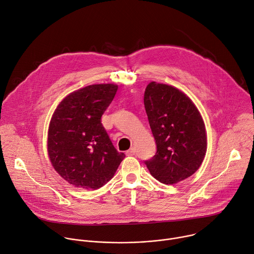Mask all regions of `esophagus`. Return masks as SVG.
Listing matches in <instances>:
<instances>
[{
	"mask_svg": "<svg viewBox=\"0 0 254 254\" xmlns=\"http://www.w3.org/2000/svg\"><path fill=\"white\" fill-rule=\"evenodd\" d=\"M127 155H134L135 154V149L133 147H131L130 149H128L127 152Z\"/></svg>",
	"mask_w": 254,
	"mask_h": 254,
	"instance_id": "34e87169",
	"label": "esophagus"
}]
</instances>
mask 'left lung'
<instances>
[{"instance_id": "1", "label": "left lung", "mask_w": 254, "mask_h": 254, "mask_svg": "<svg viewBox=\"0 0 254 254\" xmlns=\"http://www.w3.org/2000/svg\"><path fill=\"white\" fill-rule=\"evenodd\" d=\"M156 152L144 163L150 175L164 185L192 176L207 147L205 126L195 105L179 89L151 81L143 98Z\"/></svg>"}]
</instances>
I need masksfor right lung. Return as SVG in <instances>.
<instances>
[{"label": "right lung", "mask_w": 254, "mask_h": 254, "mask_svg": "<svg viewBox=\"0 0 254 254\" xmlns=\"http://www.w3.org/2000/svg\"><path fill=\"white\" fill-rule=\"evenodd\" d=\"M117 84H91L66 96L49 127L48 152L56 172L69 185L98 190L111 181L125 158L102 124Z\"/></svg>", "instance_id": "1"}]
</instances>
